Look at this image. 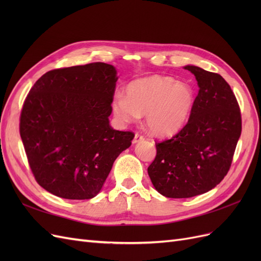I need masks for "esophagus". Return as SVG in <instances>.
Listing matches in <instances>:
<instances>
[{"label":"esophagus","instance_id":"34e87169","mask_svg":"<svg viewBox=\"0 0 261 261\" xmlns=\"http://www.w3.org/2000/svg\"><path fill=\"white\" fill-rule=\"evenodd\" d=\"M144 139H145L144 136H141L139 133H136L135 137H134V139H133V144H137V143H139V141H143Z\"/></svg>","mask_w":261,"mask_h":261}]
</instances>
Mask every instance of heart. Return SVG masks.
Returning a JSON list of instances; mask_svg holds the SVG:
<instances>
[{"instance_id":"heart-1","label":"heart","mask_w":261,"mask_h":261,"mask_svg":"<svg viewBox=\"0 0 261 261\" xmlns=\"http://www.w3.org/2000/svg\"><path fill=\"white\" fill-rule=\"evenodd\" d=\"M194 101V90L187 83L153 75L130 82L125 88V96L116 93L112 111L122 123L135 122L146 115L150 132L156 136H168L185 125Z\"/></svg>"}]
</instances>
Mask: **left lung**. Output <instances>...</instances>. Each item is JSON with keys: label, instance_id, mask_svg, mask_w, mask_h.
Masks as SVG:
<instances>
[{"label": "left lung", "instance_id": "8db88e82", "mask_svg": "<svg viewBox=\"0 0 261 261\" xmlns=\"http://www.w3.org/2000/svg\"><path fill=\"white\" fill-rule=\"evenodd\" d=\"M199 87L187 124L175 136L155 143L149 165L152 185L168 198H189L215 188L230 170L242 132L240 107L224 78L186 65Z\"/></svg>", "mask_w": 261, "mask_h": 261}]
</instances>
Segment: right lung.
Segmentation results:
<instances>
[{
  "label": "right lung",
  "instance_id": "right-lung-1",
  "mask_svg": "<svg viewBox=\"0 0 261 261\" xmlns=\"http://www.w3.org/2000/svg\"><path fill=\"white\" fill-rule=\"evenodd\" d=\"M116 69L107 63L53 69L23 102L19 132L31 172L65 199L97 196L134 134L110 126Z\"/></svg>",
  "mask_w": 261,
  "mask_h": 261
}]
</instances>
